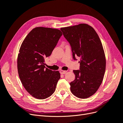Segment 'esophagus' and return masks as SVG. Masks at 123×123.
<instances>
[{
	"instance_id": "1",
	"label": "esophagus",
	"mask_w": 123,
	"mask_h": 123,
	"mask_svg": "<svg viewBox=\"0 0 123 123\" xmlns=\"http://www.w3.org/2000/svg\"><path fill=\"white\" fill-rule=\"evenodd\" d=\"M67 71H63V70H61V71H60V73L61 74H66V73H67Z\"/></svg>"
}]
</instances>
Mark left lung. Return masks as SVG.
<instances>
[{
  "mask_svg": "<svg viewBox=\"0 0 123 123\" xmlns=\"http://www.w3.org/2000/svg\"><path fill=\"white\" fill-rule=\"evenodd\" d=\"M71 48L73 58H80V70H73L75 80L70 83L72 94L80 98L93 95L101 85L106 69L103 47L94 29L87 24L62 28Z\"/></svg>",
  "mask_w": 123,
  "mask_h": 123,
  "instance_id": "obj_1",
  "label": "left lung"
}]
</instances>
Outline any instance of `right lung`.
<instances>
[{
	"mask_svg": "<svg viewBox=\"0 0 123 123\" xmlns=\"http://www.w3.org/2000/svg\"><path fill=\"white\" fill-rule=\"evenodd\" d=\"M62 34L58 29L37 27L21 44L17 58L18 74L25 90L36 98H49L60 79L59 71L46 68L44 59L51 55Z\"/></svg>",
	"mask_w": 123,
	"mask_h": 123,
	"instance_id": "add662e5",
	"label": "right lung"
}]
</instances>
